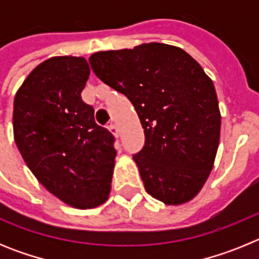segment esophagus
Returning <instances> with one entry per match:
<instances>
[{
	"label": "esophagus",
	"instance_id": "1",
	"mask_svg": "<svg viewBox=\"0 0 259 259\" xmlns=\"http://www.w3.org/2000/svg\"><path fill=\"white\" fill-rule=\"evenodd\" d=\"M109 131L111 132V134H113L114 136H115V137H118V136H119V130H118V127H116L115 123H110V125H109Z\"/></svg>",
	"mask_w": 259,
	"mask_h": 259
}]
</instances>
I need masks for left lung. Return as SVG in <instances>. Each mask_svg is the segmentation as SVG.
<instances>
[{
    "label": "left lung",
    "instance_id": "obj_1",
    "mask_svg": "<svg viewBox=\"0 0 259 259\" xmlns=\"http://www.w3.org/2000/svg\"><path fill=\"white\" fill-rule=\"evenodd\" d=\"M89 63L140 118L145 145L134 161L145 191L166 205L193 200L212 170L221 137L217 92L200 63L161 42L97 52Z\"/></svg>",
    "mask_w": 259,
    "mask_h": 259
}]
</instances>
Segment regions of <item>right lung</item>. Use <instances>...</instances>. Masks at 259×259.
<instances>
[{"label":"right lung","mask_w":259,"mask_h":259,"mask_svg":"<svg viewBox=\"0 0 259 259\" xmlns=\"http://www.w3.org/2000/svg\"><path fill=\"white\" fill-rule=\"evenodd\" d=\"M91 70L83 57H53L33 68L14 98V140L36 179L76 209L107 200L116 150L81 100Z\"/></svg>","instance_id":"add662e5"}]
</instances>
